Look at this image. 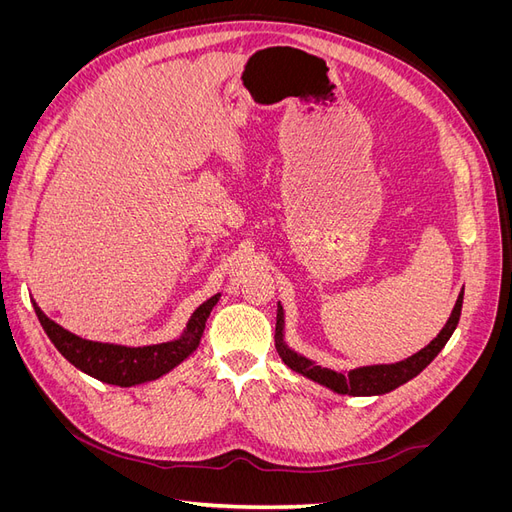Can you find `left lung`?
<instances>
[{"label":"left lung","instance_id":"8db88e82","mask_svg":"<svg viewBox=\"0 0 512 512\" xmlns=\"http://www.w3.org/2000/svg\"><path fill=\"white\" fill-rule=\"evenodd\" d=\"M461 305H463V290L459 294V299L455 303V309L451 318H448L446 327L440 331V335L433 339L429 346H425L421 352L412 354L410 359L406 361H399L395 365H371V367H361V369H352L348 376L344 374H337L333 369L327 367H320L314 365L305 356L292 352L290 348L284 346L282 342V327H284V312L282 307L277 309V327H275V335H277V352H280L282 361L294 369L299 371V374L312 378L314 382H320L324 386H329L335 393H342V395H352V397H361V395H382V393H389L397 386H401L404 382L412 380L414 376L421 374V371L436 359L438 352L446 346L448 339H451L459 316H461Z\"/></svg>","mask_w":512,"mask_h":512}]
</instances>
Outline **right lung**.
I'll use <instances>...</instances> for the list:
<instances>
[{
	"instance_id": "add662e5",
	"label": "right lung",
	"mask_w": 512,
	"mask_h": 512,
	"mask_svg": "<svg viewBox=\"0 0 512 512\" xmlns=\"http://www.w3.org/2000/svg\"><path fill=\"white\" fill-rule=\"evenodd\" d=\"M220 301V294H215L207 303L200 305L190 324L188 331L181 339L175 342H166L158 346H145V348H126V346H111V344H96L87 342L72 335L70 331L61 329L59 324L46 318L40 307H36V316L42 324V329L49 335L55 348L66 356V359L79 367L85 374L94 376L106 384H117V386H134L141 382L156 380L164 376L166 371L177 367L183 359L198 348L200 335L205 331V322L211 314L213 305Z\"/></svg>"
}]
</instances>
